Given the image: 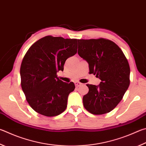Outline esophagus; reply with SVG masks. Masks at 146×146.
<instances>
[{"label":"esophagus","mask_w":146,"mask_h":146,"mask_svg":"<svg viewBox=\"0 0 146 146\" xmlns=\"http://www.w3.org/2000/svg\"><path fill=\"white\" fill-rule=\"evenodd\" d=\"M75 86H76V87H78L79 86H81L82 84L80 83V82H78V81H76V82H75Z\"/></svg>","instance_id":"obj_1"}]
</instances>
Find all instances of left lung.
<instances>
[{
    "label": "left lung",
    "instance_id": "obj_1",
    "mask_svg": "<svg viewBox=\"0 0 146 146\" xmlns=\"http://www.w3.org/2000/svg\"><path fill=\"white\" fill-rule=\"evenodd\" d=\"M78 54L88 62L89 73L101 80L98 86L87 84L89 92L83 97L84 107L95 115L110 112L129 86L128 60L120 48L109 39H78Z\"/></svg>",
    "mask_w": 146,
    "mask_h": 146
}]
</instances>
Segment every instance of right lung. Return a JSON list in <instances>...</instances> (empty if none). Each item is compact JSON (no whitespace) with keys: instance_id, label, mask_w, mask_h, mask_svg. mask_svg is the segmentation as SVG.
Segmentation results:
<instances>
[{"instance_id":"right-lung-1","label":"right lung","mask_w":146,"mask_h":146,"mask_svg":"<svg viewBox=\"0 0 146 146\" xmlns=\"http://www.w3.org/2000/svg\"><path fill=\"white\" fill-rule=\"evenodd\" d=\"M76 39L47 36L35 42L26 53L20 67L21 86L34 110L54 117L67 107L68 98L75 88L57 77L66 59L77 52Z\"/></svg>"}]
</instances>
